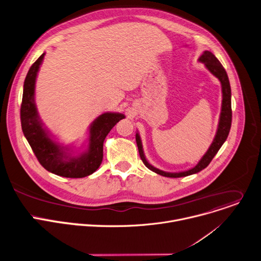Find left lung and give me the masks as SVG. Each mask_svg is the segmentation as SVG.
Returning <instances> with one entry per match:
<instances>
[{
    "mask_svg": "<svg viewBox=\"0 0 261 261\" xmlns=\"http://www.w3.org/2000/svg\"><path fill=\"white\" fill-rule=\"evenodd\" d=\"M199 61L204 63L205 67L215 75L219 79L222 85V93H223V99H222V110H221V115H220V121L218 125V130L216 134V137L212 143V145L210 146L208 150L206 153L203 155L199 163L192 169L184 172H178V173H170V172H165L160 169L154 168L151 166L147 160L145 159V155H144L143 152V146H142V142L140 139L139 134H136V141H137V145L139 149V154L141 160L143 161L144 165H145L149 170L155 172L156 174L163 175L165 177H172V178H177V177H184L188 175L195 174V173L200 172L201 170H203L206 168L212 160L215 158L217 152L220 150L224 142L226 141L230 127H231V120H232V110H231V88H230V83L229 79L227 75V72L223 65L220 63V61L217 59L216 56L211 53L210 50H205L203 54L201 55L199 58Z\"/></svg>",
    "mask_w": 261,
    "mask_h": 261,
    "instance_id": "obj_1",
    "label": "left lung"
}]
</instances>
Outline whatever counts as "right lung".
Here are the masks:
<instances>
[{
    "mask_svg": "<svg viewBox=\"0 0 261 261\" xmlns=\"http://www.w3.org/2000/svg\"><path fill=\"white\" fill-rule=\"evenodd\" d=\"M45 54H42L29 69L23 83L20 106L22 133L40 165L56 175L82 178L95 172L103 158V141L115 124L124 118L120 113H105L90 126L88 149L77 156L67 152L68 148L56 143L43 128L34 101L37 72Z\"/></svg>",
    "mask_w": 261,
    "mask_h": 261,
    "instance_id": "add662e5",
    "label": "right lung"
}]
</instances>
